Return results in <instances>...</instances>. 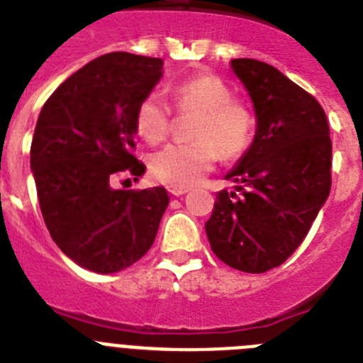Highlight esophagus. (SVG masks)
<instances>
[{"mask_svg":"<svg viewBox=\"0 0 363 363\" xmlns=\"http://www.w3.org/2000/svg\"><path fill=\"white\" fill-rule=\"evenodd\" d=\"M167 191L171 192L172 196H182V194H185V192H189L187 187H169Z\"/></svg>","mask_w":363,"mask_h":363,"instance_id":"esophagus-1","label":"esophagus"}]
</instances>
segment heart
I'll return each mask as SVG.
<instances>
[{
	"label": "heart",
	"mask_w": 363,
	"mask_h": 363,
	"mask_svg": "<svg viewBox=\"0 0 363 363\" xmlns=\"http://www.w3.org/2000/svg\"><path fill=\"white\" fill-rule=\"evenodd\" d=\"M172 101L182 114H196L191 143L167 145L150 154L149 171L169 187H191L223 160L238 158L249 147L255 129L251 111L233 99L227 83L213 74H200L172 86ZM171 129V108L160 94H149L136 108V130L149 143L163 142Z\"/></svg>",
	"instance_id": "heart-1"
}]
</instances>
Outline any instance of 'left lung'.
<instances>
[{"instance_id":"1","label":"left lung","mask_w":363,"mask_h":363,"mask_svg":"<svg viewBox=\"0 0 363 363\" xmlns=\"http://www.w3.org/2000/svg\"><path fill=\"white\" fill-rule=\"evenodd\" d=\"M256 114L251 147L227 172L240 192L216 194L205 223L214 255L243 272L278 267L298 249L331 191V154L322 105L258 60H230Z\"/></svg>"}]
</instances>
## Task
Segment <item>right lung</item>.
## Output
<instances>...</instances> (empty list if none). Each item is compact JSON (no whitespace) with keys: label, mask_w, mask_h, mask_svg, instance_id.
I'll list each match as a JSON object with an SVG mask.
<instances>
[{"label":"right lung","mask_w":363,"mask_h":363,"mask_svg":"<svg viewBox=\"0 0 363 363\" xmlns=\"http://www.w3.org/2000/svg\"><path fill=\"white\" fill-rule=\"evenodd\" d=\"M162 76L160 57L105 54L67 78L41 108L30 171L45 225L79 267L123 271L154 243L167 191L114 189L112 179L145 172L133 154L136 108Z\"/></svg>","instance_id":"add662e5"}]
</instances>
